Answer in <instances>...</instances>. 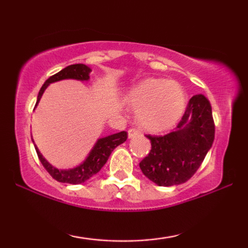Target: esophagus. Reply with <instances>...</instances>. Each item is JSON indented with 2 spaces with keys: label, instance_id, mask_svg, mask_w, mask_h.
<instances>
[{
  "label": "esophagus",
  "instance_id": "34e87169",
  "mask_svg": "<svg viewBox=\"0 0 248 248\" xmlns=\"http://www.w3.org/2000/svg\"><path fill=\"white\" fill-rule=\"evenodd\" d=\"M127 133H128V138H130V139L135 138V137H138V135L141 134L140 131H138L137 128H130Z\"/></svg>",
  "mask_w": 248,
  "mask_h": 248
}]
</instances>
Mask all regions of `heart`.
<instances>
[{"label": "heart", "mask_w": 248, "mask_h": 248, "mask_svg": "<svg viewBox=\"0 0 248 248\" xmlns=\"http://www.w3.org/2000/svg\"><path fill=\"white\" fill-rule=\"evenodd\" d=\"M127 103L138 111V122L151 132L171 127L184 109L185 96L177 82L166 79H145L132 88Z\"/></svg>", "instance_id": "b5f03b06"}]
</instances>
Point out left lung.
I'll list each match as a JSON object with an SVG mask.
<instances>
[{
  "mask_svg": "<svg viewBox=\"0 0 248 248\" xmlns=\"http://www.w3.org/2000/svg\"><path fill=\"white\" fill-rule=\"evenodd\" d=\"M151 150L140 162L145 177L159 186L187 182L204 160L215 140L211 105L203 94L188 101L175 131L165 135H147Z\"/></svg>",
  "mask_w": 248,
  "mask_h": 248,
  "instance_id": "1",
  "label": "left lung"
}]
</instances>
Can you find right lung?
Returning <instances> with one entry per match:
<instances>
[{
	"mask_svg": "<svg viewBox=\"0 0 248 248\" xmlns=\"http://www.w3.org/2000/svg\"><path fill=\"white\" fill-rule=\"evenodd\" d=\"M90 67L84 65V64H72V65L66 66L65 69L61 70L60 72L49 77L48 79L45 81V83L43 84V87L40 88L35 107L38 105L44 91L46 90V88L48 87L50 83L64 79L88 81L90 79ZM126 139L127 133L125 131H122L120 133H115L108 135V137L99 139V140L96 142V144H94L93 150L90 151V154L88 155L86 160H84L81 165L77 166L76 168L72 169H57L56 167H53V166L43 157V155L40 154L38 148L36 147V144L35 149L37 155H38L39 160L44 166V168L48 171V174L52 176L54 179H56L57 182L61 183H67V184H81V183H84L89 178L93 177V175H96L97 172L103 168V166L107 162L111 151H113L117 145H120L123 143V142L126 141Z\"/></svg>",
	"mask_w": 248,
	"mask_h": 248,
	"instance_id": "right-lung-1",
	"label": "right lung"
}]
</instances>
